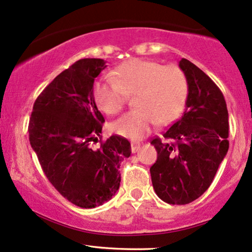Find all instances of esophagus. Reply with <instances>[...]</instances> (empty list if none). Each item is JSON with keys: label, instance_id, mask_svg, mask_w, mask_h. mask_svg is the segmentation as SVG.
<instances>
[{"label": "esophagus", "instance_id": "obj_1", "mask_svg": "<svg viewBox=\"0 0 252 252\" xmlns=\"http://www.w3.org/2000/svg\"><path fill=\"white\" fill-rule=\"evenodd\" d=\"M139 150H140V143H138V142H132V143H131V151H132V153L138 152Z\"/></svg>", "mask_w": 252, "mask_h": 252}]
</instances>
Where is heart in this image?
Listing matches in <instances>:
<instances>
[{"label":"heart","mask_w":252,"mask_h":252,"mask_svg":"<svg viewBox=\"0 0 252 252\" xmlns=\"http://www.w3.org/2000/svg\"><path fill=\"white\" fill-rule=\"evenodd\" d=\"M189 83L180 66L132 59L93 84L92 95L100 110L115 115L123 109L128 95L136 108L113 123V131L126 138L139 139L154 124L166 126L175 121L186 105Z\"/></svg>","instance_id":"obj_1"}]
</instances>
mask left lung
I'll use <instances>...</instances> for the list:
<instances>
[{
	"instance_id": "1",
	"label": "left lung",
	"mask_w": 252,
	"mask_h": 252,
	"mask_svg": "<svg viewBox=\"0 0 252 252\" xmlns=\"http://www.w3.org/2000/svg\"><path fill=\"white\" fill-rule=\"evenodd\" d=\"M180 68L189 83L186 112L161 138L151 140L158 152L150 168L154 191L173 205L193 202L209 189L229 147L222 92L189 60H181Z\"/></svg>"
}]
</instances>
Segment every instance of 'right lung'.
<instances>
[{
	"label": "right lung",
	"mask_w": 252,
	"mask_h": 252,
	"mask_svg": "<svg viewBox=\"0 0 252 252\" xmlns=\"http://www.w3.org/2000/svg\"><path fill=\"white\" fill-rule=\"evenodd\" d=\"M101 59H82L45 87L33 105L29 138L47 179L70 203L102 205L120 188L121 161L131 146L121 136L98 142L105 122L92 95L94 79L106 68Z\"/></svg>",
	"instance_id": "1"
}]
</instances>
